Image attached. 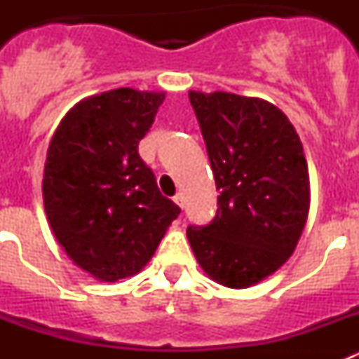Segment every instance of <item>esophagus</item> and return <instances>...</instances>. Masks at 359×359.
Masks as SVG:
<instances>
[{
    "label": "esophagus",
    "instance_id": "esophagus-1",
    "mask_svg": "<svg viewBox=\"0 0 359 359\" xmlns=\"http://www.w3.org/2000/svg\"><path fill=\"white\" fill-rule=\"evenodd\" d=\"M172 199H174V203H176L177 207L183 208V194H176Z\"/></svg>",
    "mask_w": 359,
    "mask_h": 359
}]
</instances>
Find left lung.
<instances>
[{
	"label": "left lung",
	"mask_w": 359,
	"mask_h": 359,
	"mask_svg": "<svg viewBox=\"0 0 359 359\" xmlns=\"http://www.w3.org/2000/svg\"><path fill=\"white\" fill-rule=\"evenodd\" d=\"M207 144L217 212L187 237L205 273L243 290L275 273L291 257L309 212L302 142L277 106L226 91H190Z\"/></svg>",
	"instance_id": "obj_1"
}]
</instances>
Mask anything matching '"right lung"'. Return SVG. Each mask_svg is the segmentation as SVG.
<instances>
[{"label": "right lung", "mask_w": 359, "mask_h": 359, "mask_svg": "<svg viewBox=\"0 0 359 359\" xmlns=\"http://www.w3.org/2000/svg\"><path fill=\"white\" fill-rule=\"evenodd\" d=\"M163 100L133 88L93 95L66 113L50 142L46 217L66 255L98 280L138 273L182 212L138 154Z\"/></svg>", "instance_id": "1"}]
</instances>
